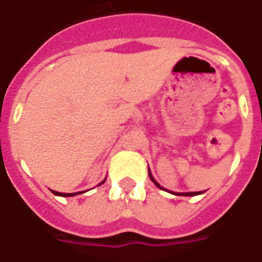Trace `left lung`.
<instances>
[{"mask_svg": "<svg viewBox=\"0 0 262 262\" xmlns=\"http://www.w3.org/2000/svg\"><path fill=\"white\" fill-rule=\"evenodd\" d=\"M148 172H149V170H148ZM149 178L152 179V182L155 183L156 186L159 187V189H163V187L160 186L159 183L156 182L155 179H154V177L151 175V172H149ZM163 190H164V189H163ZM170 193H172V191H170ZM201 193H203V191H190V193H172V194H177V195H197V194H201Z\"/></svg>", "mask_w": 262, "mask_h": 262, "instance_id": "left-lung-1", "label": "left lung"}]
</instances>
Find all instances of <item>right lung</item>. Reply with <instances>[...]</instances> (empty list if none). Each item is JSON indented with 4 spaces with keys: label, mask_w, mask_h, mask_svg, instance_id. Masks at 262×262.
<instances>
[{
    "label": "right lung",
    "mask_w": 262,
    "mask_h": 262,
    "mask_svg": "<svg viewBox=\"0 0 262 262\" xmlns=\"http://www.w3.org/2000/svg\"><path fill=\"white\" fill-rule=\"evenodd\" d=\"M103 182H104V181H103ZM51 191H53L55 195H61V197H71V195H76V194H79V193H84V191H79V193H58V191H54V190H51Z\"/></svg>",
    "instance_id": "1"
}]
</instances>
